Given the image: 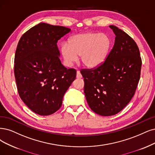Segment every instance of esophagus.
Listing matches in <instances>:
<instances>
[{"mask_svg": "<svg viewBox=\"0 0 155 155\" xmlns=\"http://www.w3.org/2000/svg\"><path fill=\"white\" fill-rule=\"evenodd\" d=\"M82 74L81 73V72H80V71L77 70V78H82Z\"/></svg>", "mask_w": 155, "mask_h": 155, "instance_id": "1", "label": "esophagus"}]
</instances>
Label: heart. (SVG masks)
<instances>
[{"label":"heart","mask_w":155,"mask_h":155,"mask_svg":"<svg viewBox=\"0 0 155 155\" xmlns=\"http://www.w3.org/2000/svg\"><path fill=\"white\" fill-rule=\"evenodd\" d=\"M111 40L104 33L86 32L72 36L68 45L61 46V53L64 61L71 64L81 56L82 64L87 68H96L106 60L111 47Z\"/></svg>","instance_id":"1"}]
</instances>
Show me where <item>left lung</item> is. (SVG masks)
Masks as SVG:
<instances>
[{
    "label": "left lung",
    "instance_id": "1",
    "mask_svg": "<svg viewBox=\"0 0 155 155\" xmlns=\"http://www.w3.org/2000/svg\"><path fill=\"white\" fill-rule=\"evenodd\" d=\"M115 43L100 66L81 69L87 104L102 116L117 114L135 94L140 77L142 59L138 46L128 34L114 25Z\"/></svg>",
    "mask_w": 155,
    "mask_h": 155
}]
</instances>
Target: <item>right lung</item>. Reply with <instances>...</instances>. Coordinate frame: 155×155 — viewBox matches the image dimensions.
I'll return each mask as SVG.
<instances>
[{"mask_svg":"<svg viewBox=\"0 0 155 155\" xmlns=\"http://www.w3.org/2000/svg\"><path fill=\"white\" fill-rule=\"evenodd\" d=\"M69 28L40 23L19 40L14 73L21 100L34 113L51 115L62 105L64 94L76 78L74 68L61 64L57 43Z\"/></svg>","mask_w":155,"mask_h":155,"instance_id":"right-lung-1","label":"right lung"}]
</instances>
